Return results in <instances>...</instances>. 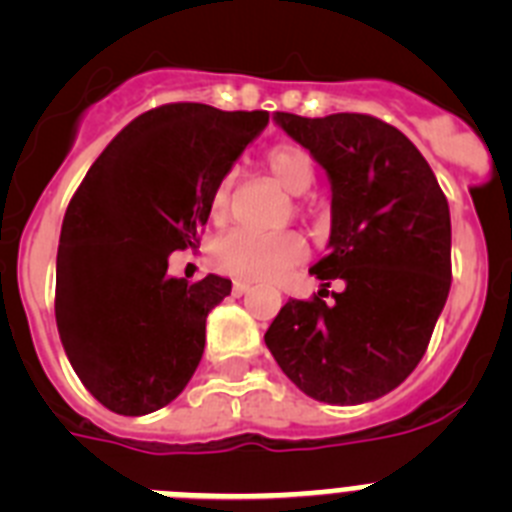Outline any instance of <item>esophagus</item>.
Masks as SVG:
<instances>
[{"mask_svg": "<svg viewBox=\"0 0 512 512\" xmlns=\"http://www.w3.org/2000/svg\"><path fill=\"white\" fill-rule=\"evenodd\" d=\"M248 289H251V282H243V279H235L233 282V295H246Z\"/></svg>", "mask_w": 512, "mask_h": 512, "instance_id": "1", "label": "esophagus"}]
</instances>
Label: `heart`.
Returning a JSON list of instances; mask_svg holds the SVG:
<instances>
[{
	"label": "heart",
	"instance_id": "1",
	"mask_svg": "<svg viewBox=\"0 0 512 512\" xmlns=\"http://www.w3.org/2000/svg\"><path fill=\"white\" fill-rule=\"evenodd\" d=\"M266 169L271 179L287 194H305L315 182V164L310 153L295 143H282L266 153ZM235 174H225L212 187L210 217L223 223L230 210ZM305 259V241L297 233H253L228 230L212 246V264L230 277L274 279Z\"/></svg>",
	"mask_w": 512,
	"mask_h": 512
}]
</instances>
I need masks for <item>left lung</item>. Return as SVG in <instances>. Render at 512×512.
<instances>
[{"label":"left lung","instance_id":"obj_1","mask_svg":"<svg viewBox=\"0 0 512 512\" xmlns=\"http://www.w3.org/2000/svg\"><path fill=\"white\" fill-rule=\"evenodd\" d=\"M274 122L328 174V256L310 266L312 300H289L266 346L307 397L361 405L387 395L423 359L451 287V217L408 135L372 115ZM330 281L344 289L325 303Z\"/></svg>","mask_w":512,"mask_h":512}]
</instances>
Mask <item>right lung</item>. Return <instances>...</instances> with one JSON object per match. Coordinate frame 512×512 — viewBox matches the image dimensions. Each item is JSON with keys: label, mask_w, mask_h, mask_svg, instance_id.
I'll use <instances>...</instances> for the list:
<instances>
[{"label": "right lung", "mask_w": 512, "mask_h": 512, "mask_svg": "<svg viewBox=\"0 0 512 512\" xmlns=\"http://www.w3.org/2000/svg\"><path fill=\"white\" fill-rule=\"evenodd\" d=\"M269 112L176 102L110 140L61 225L56 323L81 384L117 415H148L182 395L205 351V323L230 279L171 277L169 256L197 246L210 194Z\"/></svg>", "instance_id": "obj_1"}]
</instances>
